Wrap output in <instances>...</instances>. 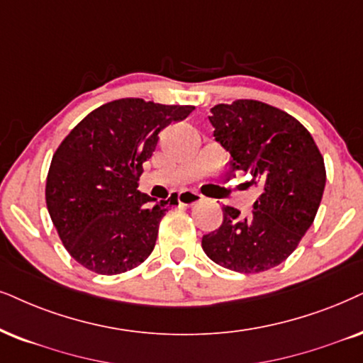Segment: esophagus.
I'll return each mask as SVG.
<instances>
[{
  "instance_id": "34e87169",
  "label": "esophagus",
  "mask_w": 363,
  "mask_h": 363,
  "mask_svg": "<svg viewBox=\"0 0 363 363\" xmlns=\"http://www.w3.org/2000/svg\"><path fill=\"white\" fill-rule=\"evenodd\" d=\"M201 199H203V196L196 191L186 189V191L179 192V203H181L182 206H192V204L199 203Z\"/></svg>"
}]
</instances>
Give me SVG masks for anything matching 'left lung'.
I'll return each mask as SVG.
<instances>
[{
	"mask_svg": "<svg viewBox=\"0 0 363 363\" xmlns=\"http://www.w3.org/2000/svg\"><path fill=\"white\" fill-rule=\"evenodd\" d=\"M214 139L231 154L229 172L250 174L259 187L253 211L223 208V224L203 236L214 263L238 273L274 268L313 224L327 182L323 157L306 128L272 105L236 100L211 108Z\"/></svg>",
	"mask_w": 363,
	"mask_h": 363,
	"instance_id": "8db88e82",
	"label": "left lung"
}]
</instances>
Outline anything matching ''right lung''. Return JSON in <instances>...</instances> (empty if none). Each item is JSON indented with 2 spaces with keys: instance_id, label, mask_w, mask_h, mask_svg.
Here are the masks:
<instances>
[{
  "instance_id": "right-lung-1",
  "label": "right lung",
  "mask_w": 363,
  "mask_h": 363,
  "mask_svg": "<svg viewBox=\"0 0 363 363\" xmlns=\"http://www.w3.org/2000/svg\"><path fill=\"white\" fill-rule=\"evenodd\" d=\"M192 110L113 100L90 112L60 144L47 177V208L63 246L86 269L125 273L152 253L160 219L177 204V194L157 203L137 189V181L160 130Z\"/></svg>"
}]
</instances>
